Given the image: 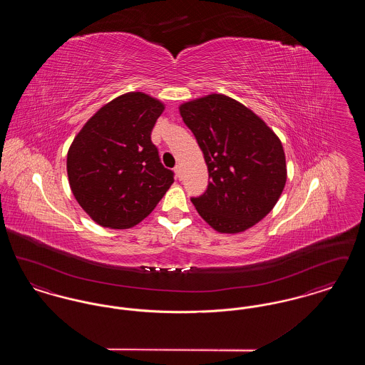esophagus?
I'll return each instance as SVG.
<instances>
[{
	"label": "esophagus",
	"instance_id": "1",
	"mask_svg": "<svg viewBox=\"0 0 365 365\" xmlns=\"http://www.w3.org/2000/svg\"><path fill=\"white\" fill-rule=\"evenodd\" d=\"M175 174L180 179L182 178V165L180 164H176L174 168Z\"/></svg>",
	"mask_w": 365,
	"mask_h": 365
}]
</instances>
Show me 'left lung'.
<instances>
[{
  "mask_svg": "<svg viewBox=\"0 0 365 365\" xmlns=\"http://www.w3.org/2000/svg\"><path fill=\"white\" fill-rule=\"evenodd\" d=\"M208 165L207 190L191 202L219 232L235 234L259 223L286 183V158L275 133L245 105L210 94L180 105Z\"/></svg>",
  "mask_w": 365,
  "mask_h": 365,
  "instance_id": "8db88e82",
  "label": "left lung"
}]
</instances>
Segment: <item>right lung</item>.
I'll return each mask as SVG.
<instances>
[{
	"instance_id": "add662e5",
	"label": "right lung",
	"mask_w": 365,
	"mask_h": 365,
	"mask_svg": "<svg viewBox=\"0 0 365 365\" xmlns=\"http://www.w3.org/2000/svg\"><path fill=\"white\" fill-rule=\"evenodd\" d=\"M164 105L127 93L103 106L75 137L67 156L71 190L100 226L130 228L158 204L174 182L150 134Z\"/></svg>"
}]
</instances>
